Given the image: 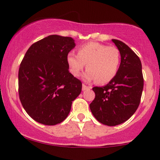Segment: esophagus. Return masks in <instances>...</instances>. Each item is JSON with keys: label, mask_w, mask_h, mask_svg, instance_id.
Here are the masks:
<instances>
[{"label": "esophagus", "mask_w": 160, "mask_h": 160, "mask_svg": "<svg viewBox=\"0 0 160 160\" xmlns=\"http://www.w3.org/2000/svg\"><path fill=\"white\" fill-rule=\"evenodd\" d=\"M90 89H91V88H90V87L86 86V85H85V84H83V85H82V90H90Z\"/></svg>", "instance_id": "obj_1"}]
</instances>
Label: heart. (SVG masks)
Listing matches in <instances>:
<instances>
[{
	"label": "heart",
	"mask_w": 160,
	"mask_h": 160,
	"mask_svg": "<svg viewBox=\"0 0 160 160\" xmlns=\"http://www.w3.org/2000/svg\"><path fill=\"white\" fill-rule=\"evenodd\" d=\"M67 62L71 73L78 77L87 64L83 77L86 81L96 80L99 84L111 81L118 72L121 62L119 50L99 42L87 43L78 48V55L70 52Z\"/></svg>",
	"instance_id": "obj_1"
}]
</instances>
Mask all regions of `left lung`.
<instances>
[{
    "instance_id": "8db88e82",
    "label": "left lung",
    "mask_w": 160,
    "mask_h": 160,
    "mask_svg": "<svg viewBox=\"0 0 160 160\" xmlns=\"http://www.w3.org/2000/svg\"><path fill=\"white\" fill-rule=\"evenodd\" d=\"M111 41L120 52L118 72L107 85L93 88L95 98L90 104V108L98 122L115 126L126 122L137 110L144 80L138 56L122 41Z\"/></svg>"
}]
</instances>
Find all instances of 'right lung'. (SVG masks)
Returning <instances> with one entry per match:
<instances>
[{
  "mask_svg": "<svg viewBox=\"0 0 160 160\" xmlns=\"http://www.w3.org/2000/svg\"><path fill=\"white\" fill-rule=\"evenodd\" d=\"M75 46L71 37L49 35L32 44L21 62L19 98L38 123L55 125L63 122L81 93L82 83L69 72L67 62Z\"/></svg>",
  "mask_w": 160,
  "mask_h": 160,
  "instance_id": "obj_1",
  "label": "right lung"
}]
</instances>
